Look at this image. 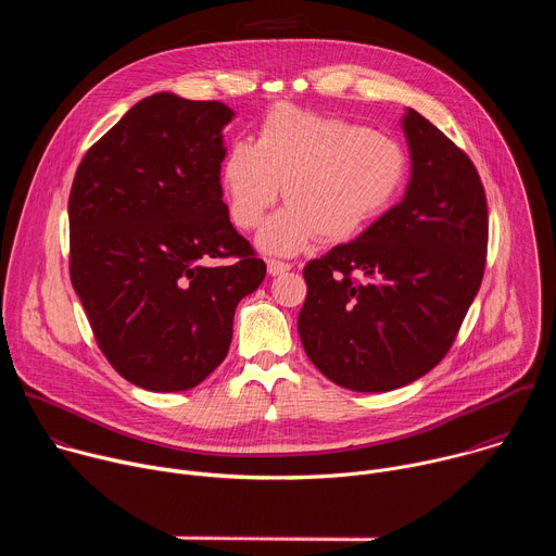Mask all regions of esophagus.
Here are the masks:
<instances>
[{
	"mask_svg": "<svg viewBox=\"0 0 556 556\" xmlns=\"http://www.w3.org/2000/svg\"><path fill=\"white\" fill-rule=\"evenodd\" d=\"M292 268V264L288 262H279V260H268V273L275 277V275H283Z\"/></svg>",
	"mask_w": 556,
	"mask_h": 556,
	"instance_id": "esophagus-1",
	"label": "esophagus"
}]
</instances>
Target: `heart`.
Segmentation results:
<instances>
[{"label": "heart", "instance_id": "b5f03b06", "mask_svg": "<svg viewBox=\"0 0 556 556\" xmlns=\"http://www.w3.org/2000/svg\"><path fill=\"white\" fill-rule=\"evenodd\" d=\"M407 153L399 140L337 116L294 105L273 108L255 144L237 140L222 163V187L235 226L253 230L277 204L288 206L264 228L273 253H294L314 237L348 242L399 195Z\"/></svg>", "mask_w": 556, "mask_h": 556}]
</instances>
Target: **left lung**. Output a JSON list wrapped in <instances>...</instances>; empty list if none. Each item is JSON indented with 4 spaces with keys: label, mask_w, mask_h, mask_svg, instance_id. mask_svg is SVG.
Wrapping results in <instances>:
<instances>
[{
    "label": "left lung",
    "mask_w": 556,
    "mask_h": 556,
    "mask_svg": "<svg viewBox=\"0 0 556 556\" xmlns=\"http://www.w3.org/2000/svg\"><path fill=\"white\" fill-rule=\"evenodd\" d=\"M412 180L358 240L303 268L299 337L307 358L352 391H391L451 350L478 294L489 206L470 157L416 110L403 121Z\"/></svg>",
    "instance_id": "left-lung-1"
}]
</instances>
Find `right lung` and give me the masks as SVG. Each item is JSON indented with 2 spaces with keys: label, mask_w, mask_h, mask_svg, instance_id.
Wrapping results in <instances>:
<instances>
[{
  "label": "right lung",
  "mask_w": 556,
  "mask_h": 556,
  "mask_svg": "<svg viewBox=\"0 0 556 556\" xmlns=\"http://www.w3.org/2000/svg\"><path fill=\"white\" fill-rule=\"evenodd\" d=\"M217 101L153 94L84 155L67 200L70 279L97 345L131 384L185 391L228 354L266 264L222 202Z\"/></svg>",
  "instance_id": "add662e5"
}]
</instances>
